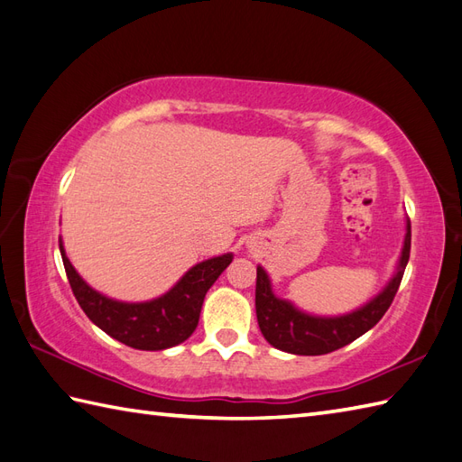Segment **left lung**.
<instances>
[{
    "label": "left lung",
    "instance_id": "8db88e82",
    "mask_svg": "<svg viewBox=\"0 0 462 462\" xmlns=\"http://www.w3.org/2000/svg\"><path fill=\"white\" fill-rule=\"evenodd\" d=\"M411 252V222H407V234L403 252L399 258L397 273L387 283L379 296L365 306L339 318H316L293 308L290 301L273 296L268 273L262 266L256 270V316L262 336L270 346L293 356H323L347 343L356 341L369 331L385 316L395 293L403 280L405 266Z\"/></svg>",
    "mask_w": 462,
    "mask_h": 462
}]
</instances>
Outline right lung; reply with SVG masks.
Wrapping results in <instances>:
<instances>
[{
    "instance_id": "1",
    "label": "right lung",
    "mask_w": 462,
    "mask_h": 462,
    "mask_svg": "<svg viewBox=\"0 0 462 462\" xmlns=\"http://www.w3.org/2000/svg\"><path fill=\"white\" fill-rule=\"evenodd\" d=\"M59 250L67 280L87 318L106 336L143 351L169 349L189 339L199 326L206 291L232 262V254L200 262L186 272L164 296L143 303H125L105 298L103 293L87 286L65 256L63 244H59Z\"/></svg>"
}]
</instances>
